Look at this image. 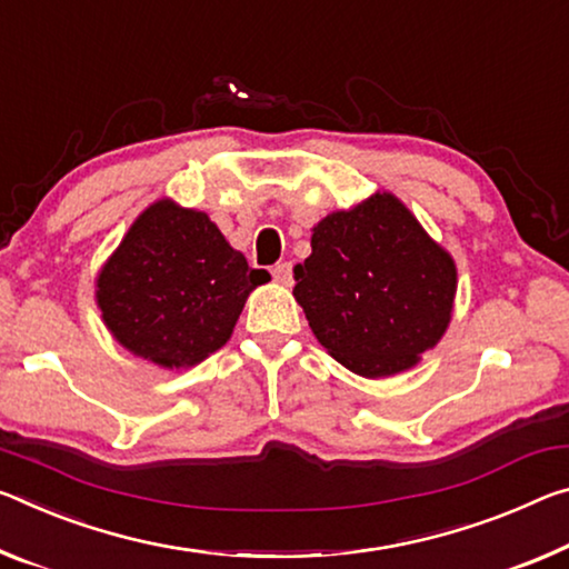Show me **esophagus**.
Masks as SVG:
<instances>
[{"instance_id":"obj_1","label":"esophagus","mask_w":569,"mask_h":569,"mask_svg":"<svg viewBox=\"0 0 569 569\" xmlns=\"http://www.w3.org/2000/svg\"><path fill=\"white\" fill-rule=\"evenodd\" d=\"M270 273H273V278L281 286H291V281H293V266L291 263H276Z\"/></svg>"}]
</instances>
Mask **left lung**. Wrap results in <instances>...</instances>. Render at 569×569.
<instances>
[{
    "mask_svg": "<svg viewBox=\"0 0 569 569\" xmlns=\"http://www.w3.org/2000/svg\"><path fill=\"white\" fill-rule=\"evenodd\" d=\"M293 278L319 345L372 380L405 372L438 345L458 283L453 258L390 192L327 214Z\"/></svg>",
    "mask_w": 569,
    "mask_h": 569,
    "instance_id": "8db88e82",
    "label": "left lung"
}]
</instances>
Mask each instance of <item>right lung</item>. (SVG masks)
<instances>
[{
	"instance_id": "1",
	"label": "right lung",
	"mask_w": 569,
	"mask_h": 569,
	"mask_svg": "<svg viewBox=\"0 0 569 569\" xmlns=\"http://www.w3.org/2000/svg\"><path fill=\"white\" fill-rule=\"evenodd\" d=\"M204 212L159 200L143 210L96 281L113 339L164 369L194 367L230 339L250 291L268 283Z\"/></svg>"
}]
</instances>
